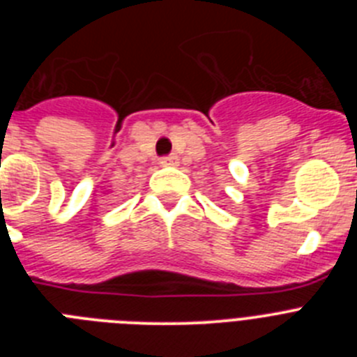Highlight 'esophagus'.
<instances>
[{
	"label": "esophagus",
	"instance_id": "1",
	"mask_svg": "<svg viewBox=\"0 0 357 357\" xmlns=\"http://www.w3.org/2000/svg\"><path fill=\"white\" fill-rule=\"evenodd\" d=\"M160 164H162V166H176V164H178V157H176L175 153H172V155H166L160 159Z\"/></svg>",
	"mask_w": 357,
	"mask_h": 357
}]
</instances>
